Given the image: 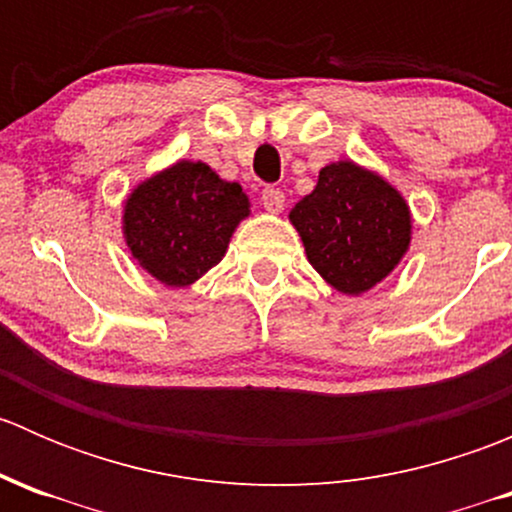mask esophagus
<instances>
[{
    "label": "esophagus",
    "instance_id": "obj_1",
    "mask_svg": "<svg viewBox=\"0 0 512 512\" xmlns=\"http://www.w3.org/2000/svg\"><path fill=\"white\" fill-rule=\"evenodd\" d=\"M260 200L270 213H280V210L285 208V193H282L280 188H265L262 190Z\"/></svg>",
    "mask_w": 512,
    "mask_h": 512
}]
</instances>
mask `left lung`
<instances>
[{
  "mask_svg": "<svg viewBox=\"0 0 512 512\" xmlns=\"http://www.w3.org/2000/svg\"><path fill=\"white\" fill-rule=\"evenodd\" d=\"M289 220L309 265L344 294L379 285L411 242V210L399 190L352 160L324 165Z\"/></svg>",
  "mask_w": 512,
  "mask_h": 512,
  "instance_id": "left-lung-1",
  "label": "left lung"
}]
</instances>
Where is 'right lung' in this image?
<instances>
[{
    "mask_svg": "<svg viewBox=\"0 0 512 512\" xmlns=\"http://www.w3.org/2000/svg\"><path fill=\"white\" fill-rule=\"evenodd\" d=\"M250 200L200 160H178L133 188L123 237L138 265L165 287H188L225 257Z\"/></svg>",
    "mask_w": 512,
    "mask_h": 512,
    "instance_id": "right-lung-1",
    "label": "right lung"
}]
</instances>
